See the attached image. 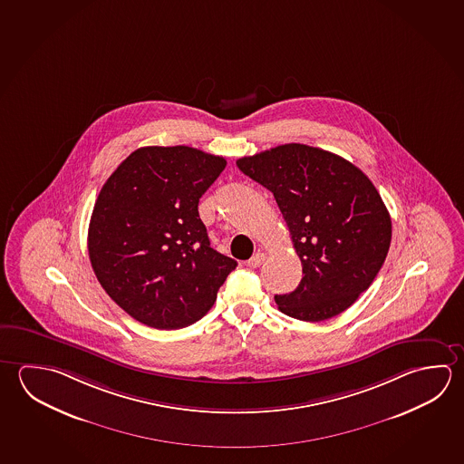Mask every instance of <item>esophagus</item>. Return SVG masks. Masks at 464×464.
Returning a JSON list of instances; mask_svg holds the SVG:
<instances>
[{
  "mask_svg": "<svg viewBox=\"0 0 464 464\" xmlns=\"http://www.w3.org/2000/svg\"><path fill=\"white\" fill-rule=\"evenodd\" d=\"M264 260H266V252H256L251 259L247 260V266L252 268L259 267Z\"/></svg>",
  "mask_w": 464,
  "mask_h": 464,
  "instance_id": "1",
  "label": "esophagus"
}]
</instances>
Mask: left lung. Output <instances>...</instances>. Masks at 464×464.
Instances as JSON below:
<instances>
[{
    "label": "left lung",
    "mask_w": 464,
    "mask_h": 464,
    "mask_svg": "<svg viewBox=\"0 0 464 464\" xmlns=\"http://www.w3.org/2000/svg\"><path fill=\"white\" fill-rule=\"evenodd\" d=\"M236 164L276 197L303 266L296 290L276 295L278 309L319 323L352 306L390 249V213L373 182L341 156L300 143Z\"/></svg>",
    "instance_id": "8db88e82"
}]
</instances>
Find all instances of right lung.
<instances>
[{"label": "right lung", "mask_w": 464, "mask_h": 464, "mask_svg": "<svg viewBox=\"0 0 464 464\" xmlns=\"http://www.w3.org/2000/svg\"><path fill=\"white\" fill-rule=\"evenodd\" d=\"M225 166L197 148H139L101 188L88 231L91 266L141 324H194L237 266L213 249L198 217L200 197Z\"/></svg>", "instance_id": "1"}]
</instances>
